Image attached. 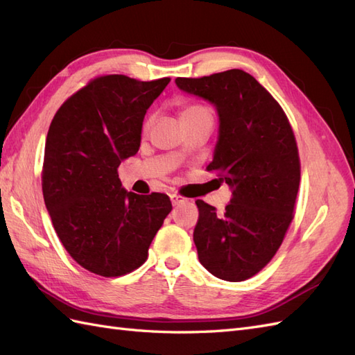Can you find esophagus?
I'll return each mask as SVG.
<instances>
[{
  "label": "esophagus",
  "mask_w": 355,
  "mask_h": 355,
  "mask_svg": "<svg viewBox=\"0 0 355 355\" xmlns=\"http://www.w3.org/2000/svg\"><path fill=\"white\" fill-rule=\"evenodd\" d=\"M170 198H171V205H173V206H179V205H182V203H185V201H187V198H185V197H182V196H178V194H173V196H170Z\"/></svg>",
  "instance_id": "34e87169"
}]
</instances>
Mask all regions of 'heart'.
<instances>
[{"label":"heart","mask_w":355,"mask_h":355,"mask_svg":"<svg viewBox=\"0 0 355 355\" xmlns=\"http://www.w3.org/2000/svg\"><path fill=\"white\" fill-rule=\"evenodd\" d=\"M205 114H210V112L203 106H197V104H193V106H187V107L182 109L180 121L185 122V121L194 119V118H198V116H205ZM146 127H148V123H146Z\"/></svg>","instance_id":"obj_1"}]
</instances>
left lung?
<instances>
[{"label": "left lung", "instance_id": "8db88e82", "mask_svg": "<svg viewBox=\"0 0 355 355\" xmlns=\"http://www.w3.org/2000/svg\"><path fill=\"white\" fill-rule=\"evenodd\" d=\"M175 82L215 106L218 141L207 170L233 194L224 215L196 201L198 260L219 279H249L272 260L293 221L300 184L294 132L277 101L243 70Z\"/></svg>", "mask_w": 355, "mask_h": 355}]
</instances>
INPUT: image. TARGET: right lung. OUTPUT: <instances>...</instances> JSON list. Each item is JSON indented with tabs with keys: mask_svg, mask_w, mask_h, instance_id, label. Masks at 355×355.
<instances>
[{
	"mask_svg": "<svg viewBox=\"0 0 355 355\" xmlns=\"http://www.w3.org/2000/svg\"><path fill=\"white\" fill-rule=\"evenodd\" d=\"M168 82L101 76L62 104L47 131L44 205L67 252L95 275L140 267L171 210L166 194L128 193L118 176L121 162L137 154L146 110Z\"/></svg>",
	"mask_w": 355,
	"mask_h": 355,
	"instance_id": "1",
	"label": "right lung"
}]
</instances>
